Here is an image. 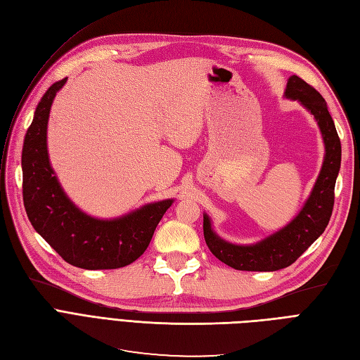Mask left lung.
I'll return each mask as SVG.
<instances>
[{"label": "left lung", "mask_w": 360, "mask_h": 360, "mask_svg": "<svg viewBox=\"0 0 360 360\" xmlns=\"http://www.w3.org/2000/svg\"><path fill=\"white\" fill-rule=\"evenodd\" d=\"M285 96L299 101L317 120L326 146L323 168L302 212L285 228L257 245L238 246L222 240L213 233L209 216L204 214L202 230L210 252L236 270L275 271L291 266L323 234L330 221L335 183L341 167L340 136L329 114L328 103L312 85L294 75L287 82Z\"/></svg>", "instance_id": "8db88e82"}]
</instances>
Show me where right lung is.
I'll return each instance as SVG.
<instances>
[{"mask_svg":"<svg viewBox=\"0 0 360 360\" xmlns=\"http://www.w3.org/2000/svg\"><path fill=\"white\" fill-rule=\"evenodd\" d=\"M66 81L52 84L43 94L24 139L22 197L28 219L51 248L75 267H124L144 254L172 200L147 204L112 221L94 219L73 205L53 176L46 148L51 105Z\"/></svg>","mask_w":360,"mask_h":360,"instance_id":"add662e5","label":"right lung"}]
</instances>
